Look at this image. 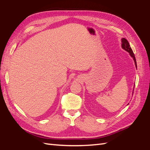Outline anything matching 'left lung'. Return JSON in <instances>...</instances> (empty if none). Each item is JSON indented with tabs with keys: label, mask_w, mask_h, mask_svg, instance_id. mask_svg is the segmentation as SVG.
Masks as SVG:
<instances>
[{
	"label": "left lung",
	"mask_w": 150,
	"mask_h": 150,
	"mask_svg": "<svg viewBox=\"0 0 150 150\" xmlns=\"http://www.w3.org/2000/svg\"><path fill=\"white\" fill-rule=\"evenodd\" d=\"M121 47L122 48L125 49V51H126L127 52H128L129 55L133 57V60L134 61V63H135V66H136V67L137 68V61H136V58H135V56H134V54L132 51V49H131V47H130V45L128 42V40H127L125 38H122L121 39Z\"/></svg>",
	"instance_id": "1"
}]
</instances>
